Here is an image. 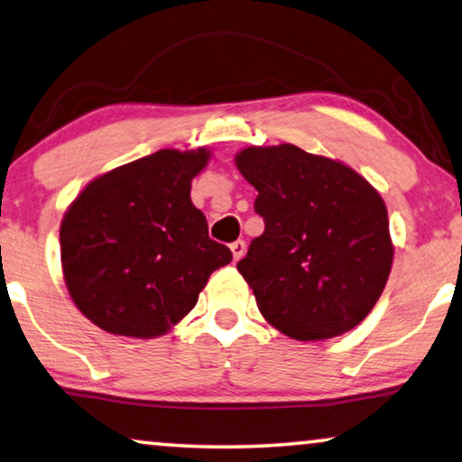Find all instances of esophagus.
Returning a JSON list of instances; mask_svg holds the SVG:
<instances>
[{
    "mask_svg": "<svg viewBox=\"0 0 462 462\" xmlns=\"http://www.w3.org/2000/svg\"><path fill=\"white\" fill-rule=\"evenodd\" d=\"M230 251H232V254H234V261L243 259V254L246 253L245 240H236V243H232V245H230Z\"/></svg>",
    "mask_w": 462,
    "mask_h": 462,
    "instance_id": "34e87169",
    "label": "esophagus"
}]
</instances>
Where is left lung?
Listing matches in <instances>:
<instances>
[{
	"mask_svg": "<svg viewBox=\"0 0 462 462\" xmlns=\"http://www.w3.org/2000/svg\"><path fill=\"white\" fill-rule=\"evenodd\" d=\"M257 189L265 232L238 271L263 317L298 341L357 327L391 275L389 214L374 187L339 160L298 145H248L234 158Z\"/></svg>",
	"mask_w": 462,
	"mask_h": 462,
	"instance_id": "8db88e82",
	"label": "left lung"
}]
</instances>
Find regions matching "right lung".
<instances>
[{"label": "right lung", "mask_w": 462, "mask_h": 462, "mask_svg": "<svg viewBox=\"0 0 462 462\" xmlns=\"http://www.w3.org/2000/svg\"><path fill=\"white\" fill-rule=\"evenodd\" d=\"M211 150H158L88 182L63 214L61 267L78 310L102 331L171 333L232 253L208 234L191 180Z\"/></svg>", "instance_id": "obj_1"}]
</instances>
